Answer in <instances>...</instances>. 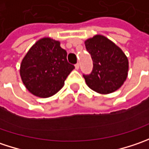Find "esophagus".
<instances>
[{
    "mask_svg": "<svg viewBox=\"0 0 149 149\" xmlns=\"http://www.w3.org/2000/svg\"><path fill=\"white\" fill-rule=\"evenodd\" d=\"M75 68H76L77 70H78V69H79V63H77V64L75 65Z\"/></svg>",
    "mask_w": 149,
    "mask_h": 149,
    "instance_id": "1",
    "label": "esophagus"
}]
</instances>
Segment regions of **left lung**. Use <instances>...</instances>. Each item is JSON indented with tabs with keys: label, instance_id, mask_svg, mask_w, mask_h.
<instances>
[{
	"label": "left lung",
	"instance_id": "8db88e82",
	"mask_svg": "<svg viewBox=\"0 0 149 149\" xmlns=\"http://www.w3.org/2000/svg\"><path fill=\"white\" fill-rule=\"evenodd\" d=\"M85 46L93 63L92 72L83 74L87 86L101 94L118 90L127 77L128 60L126 55L116 44L102 35L87 39Z\"/></svg>",
	"mask_w": 149,
	"mask_h": 149
}]
</instances>
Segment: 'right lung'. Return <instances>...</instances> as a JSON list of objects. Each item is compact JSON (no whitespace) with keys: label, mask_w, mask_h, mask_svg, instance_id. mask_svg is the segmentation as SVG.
Here are the masks:
<instances>
[{"label":"right lung","mask_w":149,"mask_h":149,"mask_svg":"<svg viewBox=\"0 0 149 149\" xmlns=\"http://www.w3.org/2000/svg\"><path fill=\"white\" fill-rule=\"evenodd\" d=\"M67 52L60 42L49 37L40 39L23 58L20 74L31 93L39 97L56 94L75 67L67 60Z\"/></svg>","instance_id":"1"}]
</instances>
